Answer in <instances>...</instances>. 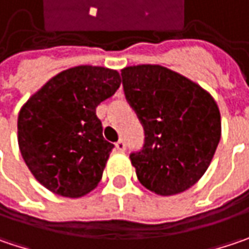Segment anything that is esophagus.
Listing matches in <instances>:
<instances>
[{
    "label": "esophagus",
    "mask_w": 249,
    "mask_h": 249,
    "mask_svg": "<svg viewBox=\"0 0 249 249\" xmlns=\"http://www.w3.org/2000/svg\"><path fill=\"white\" fill-rule=\"evenodd\" d=\"M115 148L120 151V152H124L125 151V148H126V145H125V141L124 139H120L117 143H115Z\"/></svg>",
    "instance_id": "obj_1"
}]
</instances>
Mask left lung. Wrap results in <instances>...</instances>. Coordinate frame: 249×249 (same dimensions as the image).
<instances>
[{"label": "left lung", "instance_id": "obj_1", "mask_svg": "<svg viewBox=\"0 0 249 249\" xmlns=\"http://www.w3.org/2000/svg\"><path fill=\"white\" fill-rule=\"evenodd\" d=\"M124 94L145 131L142 149L129 155L138 180L160 196L178 195L204 175L221 137L212 95L158 65L121 70Z\"/></svg>", "mask_w": 249, "mask_h": 249}]
</instances>
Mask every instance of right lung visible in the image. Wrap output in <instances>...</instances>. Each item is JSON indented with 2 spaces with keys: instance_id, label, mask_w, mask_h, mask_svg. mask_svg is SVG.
Segmentation results:
<instances>
[{
  "instance_id": "1",
  "label": "right lung",
  "mask_w": 249,
  "mask_h": 249,
  "mask_svg": "<svg viewBox=\"0 0 249 249\" xmlns=\"http://www.w3.org/2000/svg\"><path fill=\"white\" fill-rule=\"evenodd\" d=\"M118 71L77 66L52 77L18 115V143L26 166L54 195L80 197L103 178L114 145L103 137L97 106L118 90Z\"/></svg>"
}]
</instances>
